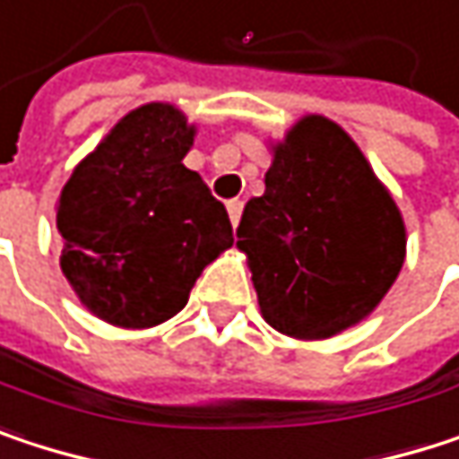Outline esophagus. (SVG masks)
I'll list each match as a JSON object with an SVG mask.
<instances>
[{
  "mask_svg": "<svg viewBox=\"0 0 459 459\" xmlns=\"http://www.w3.org/2000/svg\"><path fill=\"white\" fill-rule=\"evenodd\" d=\"M241 210H244V202H238V199H230L229 218H230V223H233V229H236V226H238V221H241Z\"/></svg>",
  "mask_w": 459,
  "mask_h": 459,
  "instance_id": "34e87169",
  "label": "esophagus"
}]
</instances>
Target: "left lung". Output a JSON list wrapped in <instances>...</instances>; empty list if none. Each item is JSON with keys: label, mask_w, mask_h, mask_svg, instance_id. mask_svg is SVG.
<instances>
[{"label": "left lung", "mask_w": 459, "mask_h": 459, "mask_svg": "<svg viewBox=\"0 0 459 459\" xmlns=\"http://www.w3.org/2000/svg\"><path fill=\"white\" fill-rule=\"evenodd\" d=\"M263 319L319 340L375 311L404 265L396 202L359 145L324 117L300 119L273 148L265 194L236 230Z\"/></svg>", "instance_id": "8db88e82"}]
</instances>
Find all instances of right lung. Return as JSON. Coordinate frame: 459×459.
Masks as SVG:
<instances>
[{"label":"right lung","mask_w":459,"mask_h":459,"mask_svg":"<svg viewBox=\"0 0 459 459\" xmlns=\"http://www.w3.org/2000/svg\"><path fill=\"white\" fill-rule=\"evenodd\" d=\"M191 143L175 106H140L60 194V268L108 324L143 329L175 316L204 265L233 244L226 207L183 164Z\"/></svg>","instance_id":"obj_1"}]
</instances>
